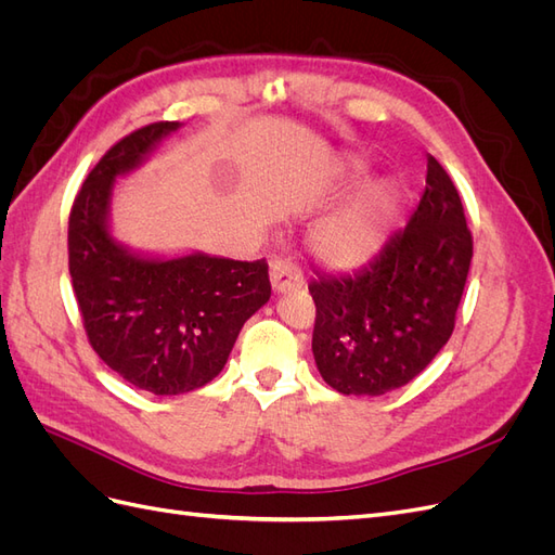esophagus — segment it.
I'll list each match as a JSON object with an SVG mask.
<instances>
[{
	"mask_svg": "<svg viewBox=\"0 0 555 555\" xmlns=\"http://www.w3.org/2000/svg\"><path fill=\"white\" fill-rule=\"evenodd\" d=\"M271 284L278 294L300 289L306 284L304 271H300V266L296 261L278 257L271 261Z\"/></svg>",
	"mask_w": 555,
	"mask_h": 555,
	"instance_id": "esophagus-1",
	"label": "esophagus"
}]
</instances>
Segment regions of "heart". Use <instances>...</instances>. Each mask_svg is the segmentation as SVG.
I'll return each instance as SVG.
<instances>
[{"mask_svg":"<svg viewBox=\"0 0 555 555\" xmlns=\"http://www.w3.org/2000/svg\"><path fill=\"white\" fill-rule=\"evenodd\" d=\"M398 208V192L382 184L333 215L314 233V251L328 266L349 268L371 257Z\"/></svg>","mask_w":555,"mask_h":555,"instance_id":"obj_1","label":"heart"}]
</instances>
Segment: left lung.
I'll list each match as a JSON object with an SVG mask.
<instances>
[{"label":"left lung","instance_id":"1","mask_svg":"<svg viewBox=\"0 0 555 555\" xmlns=\"http://www.w3.org/2000/svg\"><path fill=\"white\" fill-rule=\"evenodd\" d=\"M473 261V233L442 164L428 157L426 192L357 273L308 284L319 373L345 396H382L412 382L451 338Z\"/></svg>","mask_w":555,"mask_h":555}]
</instances>
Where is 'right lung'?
<instances>
[{"instance_id":"1","label":"right lung","mask_w":555,"mask_h":555,"mask_svg":"<svg viewBox=\"0 0 555 555\" xmlns=\"http://www.w3.org/2000/svg\"><path fill=\"white\" fill-rule=\"evenodd\" d=\"M178 122L117 141L82 182L69 215V273L88 340L111 371L155 396L220 375L247 319L271 298L266 259L208 255L143 259L108 233L113 182L143 162Z\"/></svg>"}]
</instances>
